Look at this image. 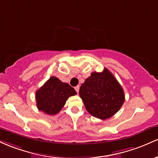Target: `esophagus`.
I'll use <instances>...</instances> for the list:
<instances>
[{"label": "esophagus", "mask_w": 158, "mask_h": 158, "mask_svg": "<svg viewBox=\"0 0 158 158\" xmlns=\"http://www.w3.org/2000/svg\"><path fill=\"white\" fill-rule=\"evenodd\" d=\"M79 88H80L79 86H75V87H74V89H75V91L77 92V93H78V92H79Z\"/></svg>", "instance_id": "obj_1"}]
</instances>
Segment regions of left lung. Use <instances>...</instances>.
I'll use <instances>...</instances> for the list:
<instances>
[{
	"label": "left lung",
	"mask_w": 158,
	"mask_h": 158,
	"mask_svg": "<svg viewBox=\"0 0 158 158\" xmlns=\"http://www.w3.org/2000/svg\"><path fill=\"white\" fill-rule=\"evenodd\" d=\"M80 97L89 113L100 119L110 118L125 102L123 89L107 69L93 72L81 85Z\"/></svg>",
	"instance_id": "obj_1"
}]
</instances>
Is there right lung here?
Listing matches in <instances>:
<instances>
[{
  "instance_id": "add662e5",
  "label": "right lung",
  "mask_w": 158,
  "mask_h": 158,
  "mask_svg": "<svg viewBox=\"0 0 158 158\" xmlns=\"http://www.w3.org/2000/svg\"><path fill=\"white\" fill-rule=\"evenodd\" d=\"M76 94L69 84L53 76L36 92L37 108L46 114L55 115L61 110L67 99Z\"/></svg>"
}]
</instances>
